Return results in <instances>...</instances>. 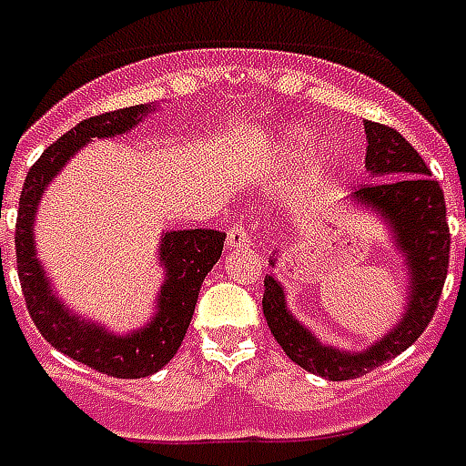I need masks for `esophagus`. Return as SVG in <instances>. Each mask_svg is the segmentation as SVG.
Returning a JSON list of instances; mask_svg holds the SVG:
<instances>
[{"label": "esophagus", "mask_w": 466, "mask_h": 466, "mask_svg": "<svg viewBox=\"0 0 466 466\" xmlns=\"http://www.w3.org/2000/svg\"><path fill=\"white\" fill-rule=\"evenodd\" d=\"M251 244V234L244 229V227H232L229 234H227V247L229 251H239V249H247Z\"/></svg>", "instance_id": "obj_1"}]
</instances>
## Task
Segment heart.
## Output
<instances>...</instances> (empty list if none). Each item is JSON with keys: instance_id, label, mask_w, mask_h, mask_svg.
<instances>
[{"instance_id": "b5f03b06", "label": "heart", "mask_w": 466, "mask_h": 466, "mask_svg": "<svg viewBox=\"0 0 466 466\" xmlns=\"http://www.w3.org/2000/svg\"><path fill=\"white\" fill-rule=\"evenodd\" d=\"M309 136L303 130H289L277 146V160L281 165H299L303 160V146Z\"/></svg>"}]
</instances>
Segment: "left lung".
Returning <instances> with one entry per match:
<instances>
[{
	"mask_svg": "<svg viewBox=\"0 0 466 466\" xmlns=\"http://www.w3.org/2000/svg\"><path fill=\"white\" fill-rule=\"evenodd\" d=\"M365 170L370 177L385 180L360 185L350 199L370 207L385 219L405 257L410 299L398 326L360 353L323 346L286 309L284 289L277 279H264L261 306L271 336L296 365L326 380H350L408 350L435 316L450 267V224L440 182L430 177L425 160L395 127L365 120Z\"/></svg>",
	"mask_w": 466,
	"mask_h": 466,
	"instance_id": "8db88e82",
	"label": "left lung"
}]
</instances>
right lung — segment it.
<instances>
[{
    "label": "right lung",
    "mask_w": 466,
    "mask_h": 466,
    "mask_svg": "<svg viewBox=\"0 0 466 466\" xmlns=\"http://www.w3.org/2000/svg\"><path fill=\"white\" fill-rule=\"evenodd\" d=\"M150 110H153L150 103L130 106V108L93 116L71 127L66 136L58 137L56 143L46 147L39 160L31 165L22 195H19V212H16V232H14L16 271H19L31 320L36 323L41 336L64 356L74 358L78 363L88 365L110 378H146V375L157 373L165 363H170L189 329L199 286L209 274V268L222 257L227 234L217 229L165 232L160 251H157L160 267H165V284L160 286V296H157V311L153 320L140 330H133L127 336H113L98 323H91L68 311L66 306L58 301V296L51 291L46 274L36 259V249H34L36 247L34 215H36L44 189L49 187V182L66 165L68 157H74L91 137H113L133 130Z\"/></svg>",
    "instance_id": "obj_1"
}]
</instances>
